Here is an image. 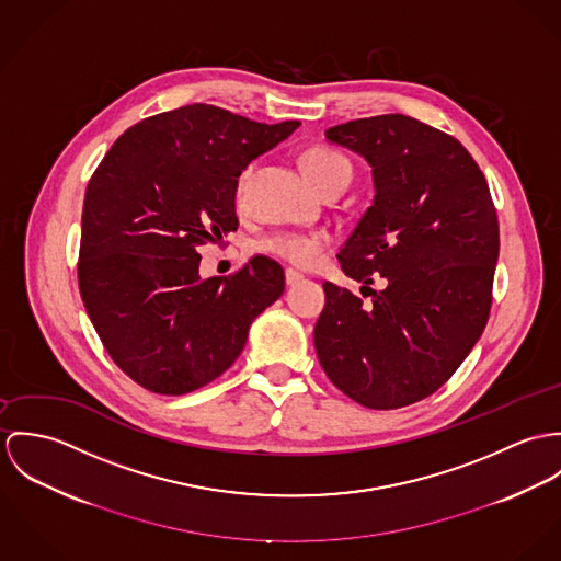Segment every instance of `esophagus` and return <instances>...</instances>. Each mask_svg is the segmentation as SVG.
I'll list each match as a JSON object with an SVG mask.
<instances>
[{"label":"esophagus","instance_id":"34e87169","mask_svg":"<svg viewBox=\"0 0 561 561\" xmlns=\"http://www.w3.org/2000/svg\"><path fill=\"white\" fill-rule=\"evenodd\" d=\"M304 279V275L299 273V271H295V268H286V284L288 286H295V284H299Z\"/></svg>","mask_w":561,"mask_h":561}]
</instances>
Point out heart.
<instances>
[{
  "mask_svg": "<svg viewBox=\"0 0 561 561\" xmlns=\"http://www.w3.org/2000/svg\"><path fill=\"white\" fill-rule=\"evenodd\" d=\"M301 161H304L308 176L318 188L324 187L331 181H340V179L351 181V176H353L351 161L340 150L329 148V146H311L304 152ZM250 176L251 165L245 168L239 176V183H237L239 197L243 195ZM324 243H327V237L318 234V232H277V234L262 239L260 250L271 253V255H277L286 262L299 264V266H310L320 257V253L324 250Z\"/></svg>",
  "mask_w": 561,
  "mask_h": 561,
  "instance_id": "1",
  "label": "heart"
}]
</instances>
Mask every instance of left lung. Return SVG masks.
Here are the masks:
<instances>
[{
  "instance_id": "1",
  "label": "left lung",
  "mask_w": 561,
  "mask_h": 561,
  "mask_svg": "<svg viewBox=\"0 0 561 561\" xmlns=\"http://www.w3.org/2000/svg\"><path fill=\"white\" fill-rule=\"evenodd\" d=\"M324 135L373 168V206L337 253L342 271L362 282L373 301L364 306L351 290L324 282L316 355L355 402L400 409L435 393L486 327L497 210L473 157L435 126L385 114ZM373 274L386 279L378 294L369 288Z\"/></svg>"
}]
</instances>
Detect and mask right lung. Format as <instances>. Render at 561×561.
<instances>
[{
    "instance_id": "right-lung-1",
    "label": "right lung",
    "mask_w": 561,
    "mask_h": 561,
    "mask_svg": "<svg viewBox=\"0 0 561 561\" xmlns=\"http://www.w3.org/2000/svg\"><path fill=\"white\" fill-rule=\"evenodd\" d=\"M299 125L193 103L130 126L92 174L79 293L110 357L144 389L183 396L215 380L282 297L275 260L253 255L230 277L199 279L197 248L239 228L241 172Z\"/></svg>"
}]
</instances>
